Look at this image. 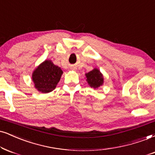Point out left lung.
<instances>
[{
	"label": "left lung",
	"instance_id": "obj_1",
	"mask_svg": "<svg viewBox=\"0 0 155 155\" xmlns=\"http://www.w3.org/2000/svg\"><path fill=\"white\" fill-rule=\"evenodd\" d=\"M88 84L94 89H97L103 84L104 79L101 72L97 68H94L92 71L85 74Z\"/></svg>",
	"mask_w": 155,
	"mask_h": 155
}]
</instances>
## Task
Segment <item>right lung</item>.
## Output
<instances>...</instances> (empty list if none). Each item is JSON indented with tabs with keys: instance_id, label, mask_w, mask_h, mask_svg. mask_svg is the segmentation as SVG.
I'll return each mask as SVG.
<instances>
[{
	"instance_id": "obj_1",
	"label": "right lung",
	"mask_w": 155,
	"mask_h": 155,
	"mask_svg": "<svg viewBox=\"0 0 155 155\" xmlns=\"http://www.w3.org/2000/svg\"><path fill=\"white\" fill-rule=\"evenodd\" d=\"M62 74L63 71L60 67L54 65L50 60H46L33 72L35 87L42 93L52 92L56 87Z\"/></svg>"
}]
</instances>
